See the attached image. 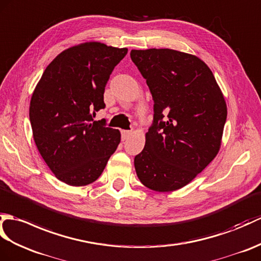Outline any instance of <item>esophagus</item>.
Wrapping results in <instances>:
<instances>
[{
    "instance_id": "obj_1",
    "label": "esophagus",
    "mask_w": 261,
    "mask_h": 261,
    "mask_svg": "<svg viewBox=\"0 0 261 261\" xmlns=\"http://www.w3.org/2000/svg\"><path fill=\"white\" fill-rule=\"evenodd\" d=\"M121 136H122V140H126L130 136H131V131H122V133H121Z\"/></svg>"
}]
</instances>
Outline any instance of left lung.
Returning <instances> with one entry per match:
<instances>
[{"mask_svg":"<svg viewBox=\"0 0 261 261\" xmlns=\"http://www.w3.org/2000/svg\"><path fill=\"white\" fill-rule=\"evenodd\" d=\"M130 56L154 102L153 125L135 158L137 175L153 191L181 189L219 152L225 96L209 66L193 54L149 48L131 50Z\"/></svg>","mask_w":261,"mask_h":261,"instance_id":"8db88e82","label":"left lung"}]
</instances>
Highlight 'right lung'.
Wrapping results in <instances>:
<instances>
[{"label":"right lung","mask_w":261,"mask_h":261,"mask_svg":"<svg viewBox=\"0 0 261 261\" xmlns=\"http://www.w3.org/2000/svg\"><path fill=\"white\" fill-rule=\"evenodd\" d=\"M126 47L101 42L73 45L53 59L32 93L30 121L42 158L72 187L94 182L117 150L121 133L92 114L105 109L106 84Z\"/></svg>","instance_id":"right-lung-1"}]
</instances>
